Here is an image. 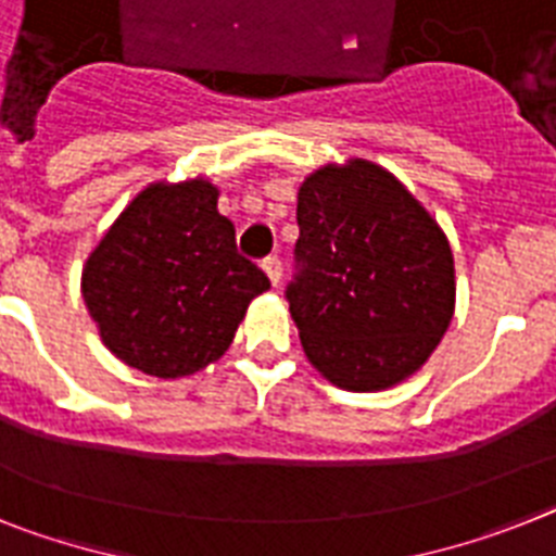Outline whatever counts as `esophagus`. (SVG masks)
I'll return each instance as SVG.
<instances>
[{
    "label": "esophagus",
    "mask_w": 556,
    "mask_h": 556,
    "mask_svg": "<svg viewBox=\"0 0 556 556\" xmlns=\"http://www.w3.org/2000/svg\"><path fill=\"white\" fill-rule=\"evenodd\" d=\"M263 270H265V277L270 279V286L277 288L279 279H282V263H279L277 256H268V260H263Z\"/></svg>",
    "instance_id": "1"
}]
</instances>
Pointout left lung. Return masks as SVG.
I'll use <instances>...</instances> for the list:
<instances>
[{"mask_svg": "<svg viewBox=\"0 0 556 556\" xmlns=\"http://www.w3.org/2000/svg\"><path fill=\"white\" fill-rule=\"evenodd\" d=\"M302 274L288 288L307 362L348 393L407 381L455 316L444 228L393 172L325 163L296 191Z\"/></svg>", "mask_w": 556, "mask_h": 556, "instance_id": "1", "label": "left lung"}]
</instances>
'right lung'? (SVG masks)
I'll list each match as a JSON object with an SVG mask.
<instances>
[{"label": "right lung", "mask_w": 556, "mask_h": 556, "mask_svg": "<svg viewBox=\"0 0 556 556\" xmlns=\"http://www.w3.org/2000/svg\"><path fill=\"white\" fill-rule=\"evenodd\" d=\"M208 177L155 180L98 240L81 296L112 356L155 379L203 370L235 342L251 300L270 288L235 245Z\"/></svg>", "instance_id": "right-lung-1"}]
</instances>
